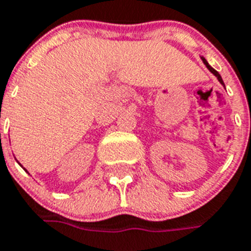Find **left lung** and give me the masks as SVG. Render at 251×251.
I'll return each instance as SVG.
<instances>
[{"label":"left lung","mask_w":251,"mask_h":251,"mask_svg":"<svg viewBox=\"0 0 251 251\" xmlns=\"http://www.w3.org/2000/svg\"><path fill=\"white\" fill-rule=\"evenodd\" d=\"M201 58H202V61H203V63H205V65H206V67H207V69L210 70V71H211L212 74H214V75L216 76V77H218V80H219V81H220V84H222V85H224V83H223V79H222V76L219 75V72L216 71V70H214V69H212L211 66L208 65V63H207V61H206L205 58H203V57H201Z\"/></svg>","instance_id":"left-lung-1"}]
</instances>
